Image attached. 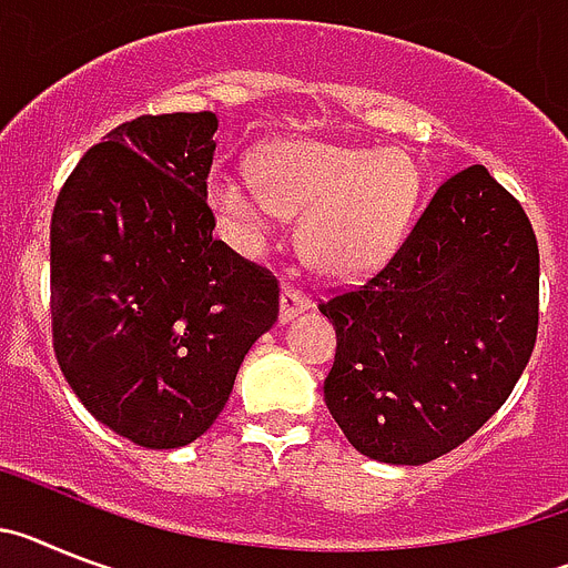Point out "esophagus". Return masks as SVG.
Masks as SVG:
<instances>
[{
    "label": "esophagus",
    "mask_w": 568,
    "mask_h": 568,
    "mask_svg": "<svg viewBox=\"0 0 568 568\" xmlns=\"http://www.w3.org/2000/svg\"><path fill=\"white\" fill-rule=\"evenodd\" d=\"M305 308H312V300H308V294H305V291H300L297 285L285 283L283 294H280V320H283V323H288V320H294L297 314H303Z\"/></svg>",
    "instance_id": "obj_1"
}]
</instances>
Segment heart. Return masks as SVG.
<instances>
[{
	"label": "heart",
	"instance_id": "1",
	"mask_svg": "<svg viewBox=\"0 0 568 568\" xmlns=\"http://www.w3.org/2000/svg\"><path fill=\"white\" fill-rule=\"evenodd\" d=\"M420 196L417 162L400 148L334 145L297 140L265 148L254 180L216 174L209 202L231 243L263 248L300 214V248L328 277H359L397 251Z\"/></svg>",
	"mask_w": 568,
	"mask_h": 568
}]
</instances>
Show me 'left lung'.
Instances as JSON below:
<instances>
[{"instance_id": "1", "label": "left lung", "mask_w": 568, "mask_h": 568, "mask_svg": "<svg viewBox=\"0 0 568 568\" xmlns=\"http://www.w3.org/2000/svg\"><path fill=\"white\" fill-rule=\"evenodd\" d=\"M320 312L337 332L325 406L348 443L379 463L437 460L480 432L535 352L529 216L486 168H463L386 263Z\"/></svg>"}]
</instances>
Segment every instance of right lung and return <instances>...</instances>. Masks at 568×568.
<instances>
[{"label":"right lung","mask_w":568,"mask_h":568,"mask_svg":"<svg viewBox=\"0 0 568 568\" xmlns=\"http://www.w3.org/2000/svg\"><path fill=\"white\" fill-rule=\"evenodd\" d=\"M216 116L145 113L73 168L51 216L53 354L79 403L142 448L194 443L280 283L214 236Z\"/></svg>","instance_id":"add662e5"}]
</instances>
